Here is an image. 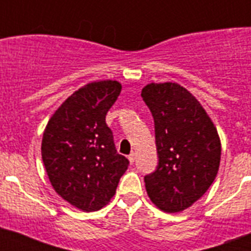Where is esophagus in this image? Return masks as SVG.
<instances>
[{
	"label": "esophagus",
	"mask_w": 251,
	"mask_h": 251,
	"mask_svg": "<svg viewBox=\"0 0 251 251\" xmlns=\"http://www.w3.org/2000/svg\"><path fill=\"white\" fill-rule=\"evenodd\" d=\"M128 159H129V162L130 163H133V162H134V159H136V154H134V153H130L129 156H128Z\"/></svg>",
	"instance_id": "obj_1"
}]
</instances>
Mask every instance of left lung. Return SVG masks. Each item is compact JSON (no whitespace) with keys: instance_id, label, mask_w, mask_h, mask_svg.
<instances>
[{"instance_id":"1","label":"left lung","mask_w":251,"mask_h":251,"mask_svg":"<svg viewBox=\"0 0 251 251\" xmlns=\"http://www.w3.org/2000/svg\"><path fill=\"white\" fill-rule=\"evenodd\" d=\"M142 98L154 119L158 166L145 177L151 201L179 212L203 196L219 171L221 142L200 101L177 83H151Z\"/></svg>"}]
</instances>
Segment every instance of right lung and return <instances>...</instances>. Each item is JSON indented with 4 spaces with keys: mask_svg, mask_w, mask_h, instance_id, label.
Here are the masks:
<instances>
[{
    "mask_svg": "<svg viewBox=\"0 0 251 251\" xmlns=\"http://www.w3.org/2000/svg\"><path fill=\"white\" fill-rule=\"evenodd\" d=\"M121 90L117 80L81 86L55 110L44 130L41 156L51 186L83 211H97L109 202L129 165L117 153L105 123Z\"/></svg>",
    "mask_w": 251,
    "mask_h": 251,
    "instance_id": "obj_1",
    "label": "right lung"
}]
</instances>
